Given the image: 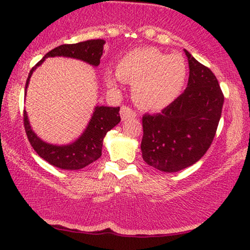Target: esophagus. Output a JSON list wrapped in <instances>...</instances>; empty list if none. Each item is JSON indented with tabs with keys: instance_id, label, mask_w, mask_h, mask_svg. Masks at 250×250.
<instances>
[{
	"instance_id": "obj_1",
	"label": "esophagus",
	"mask_w": 250,
	"mask_h": 250,
	"mask_svg": "<svg viewBox=\"0 0 250 250\" xmlns=\"http://www.w3.org/2000/svg\"><path fill=\"white\" fill-rule=\"evenodd\" d=\"M121 117L123 121L128 118H134L136 117V112L134 110H132L129 107H126V105H123L121 108Z\"/></svg>"
}]
</instances>
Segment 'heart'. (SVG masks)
<instances>
[{"mask_svg":"<svg viewBox=\"0 0 250 250\" xmlns=\"http://www.w3.org/2000/svg\"><path fill=\"white\" fill-rule=\"evenodd\" d=\"M117 77L107 73L111 86L119 80L133 83V97L140 107L159 110L176 100L186 85L188 66L181 54H168L155 47L129 51L118 61Z\"/></svg>","mask_w":250,"mask_h":250,"instance_id":"obj_1","label":"heart"}]
</instances>
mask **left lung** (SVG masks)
<instances>
[{
  "instance_id": "1",
  "label": "left lung",
  "mask_w": 250,
  "mask_h": 250,
  "mask_svg": "<svg viewBox=\"0 0 250 250\" xmlns=\"http://www.w3.org/2000/svg\"><path fill=\"white\" fill-rule=\"evenodd\" d=\"M189 60L188 87L156 115L142 117V158L163 172H179L197 163L213 142L224 95L209 68L184 50Z\"/></svg>"
}]
</instances>
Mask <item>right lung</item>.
Wrapping results in <instances>:
<instances>
[{
	"label": "right lung",
	"mask_w": 250,
	"mask_h": 250,
	"mask_svg": "<svg viewBox=\"0 0 250 250\" xmlns=\"http://www.w3.org/2000/svg\"><path fill=\"white\" fill-rule=\"evenodd\" d=\"M104 40H91L76 44H62L47 52L29 71L26 82V88L33 71L49 57H70L85 61V62L99 66L104 52ZM121 122L119 107H97L93 112L88 126L77 141L68 146H52L43 142L30 128L26 111L23 110V126L33 149L41 158L46 160L51 165L62 169H80L90 165L101 157L102 141L104 135Z\"/></svg>",
	"instance_id": "add662e5"
}]
</instances>
